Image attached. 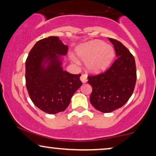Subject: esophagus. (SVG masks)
<instances>
[{
  "label": "esophagus",
  "instance_id": "34e87169",
  "mask_svg": "<svg viewBox=\"0 0 156 156\" xmlns=\"http://www.w3.org/2000/svg\"><path fill=\"white\" fill-rule=\"evenodd\" d=\"M80 80L83 83H86L87 82V76L86 75V74H82V76H81V77H80Z\"/></svg>",
  "mask_w": 156,
  "mask_h": 156
}]
</instances>
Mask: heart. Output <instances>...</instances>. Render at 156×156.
I'll return each mask as SVG.
<instances>
[{"label": "heart", "mask_w": 156, "mask_h": 156, "mask_svg": "<svg viewBox=\"0 0 156 156\" xmlns=\"http://www.w3.org/2000/svg\"><path fill=\"white\" fill-rule=\"evenodd\" d=\"M78 55L84 62H88L90 72L99 73L108 67L114 58V50L103 41L94 40L84 44L78 51Z\"/></svg>", "instance_id": "obj_1"}]
</instances>
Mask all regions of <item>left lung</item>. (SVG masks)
Masks as SVG:
<instances>
[{
	"instance_id": "8db88e82",
	"label": "left lung",
	"mask_w": 156,
	"mask_h": 156,
	"mask_svg": "<svg viewBox=\"0 0 156 156\" xmlns=\"http://www.w3.org/2000/svg\"><path fill=\"white\" fill-rule=\"evenodd\" d=\"M114 47L116 59L103 73L88 76L92 87L90 102L96 109L109 113L121 108L129 101L136 82L135 59L118 40L108 38Z\"/></svg>"
}]
</instances>
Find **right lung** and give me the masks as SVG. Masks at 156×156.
Segmentation results:
<instances>
[{
	"instance_id": "right-lung-1",
	"label": "right lung",
	"mask_w": 156,
	"mask_h": 156,
	"mask_svg": "<svg viewBox=\"0 0 156 156\" xmlns=\"http://www.w3.org/2000/svg\"><path fill=\"white\" fill-rule=\"evenodd\" d=\"M67 50L68 46L59 37L50 36L36 42L25 62L27 92L33 104L48 114L65 111L82 84L81 74H70L61 67L59 57L67 54Z\"/></svg>"
}]
</instances>
